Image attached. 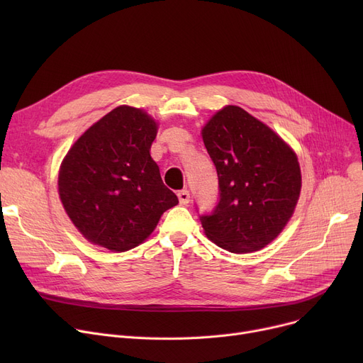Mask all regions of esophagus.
<instances>
[{
    "label": "esophagus",
    "mask_w": 363,
    "mask_h": 363,
    "mask_svg": "<svg viewBox=\"0 0 363 363\" xmlns=\"http://www.w3.org/2000/svg\"><path fill=\"white\" fill-rule=\"evenodd\" d=\"M178 199H179L181 204H188V201H189V191H188V189H181V191H178Z\"/></svg>",
    "instance_id": "obj_1"
}]
</instances>
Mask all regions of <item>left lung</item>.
<instances>
[{
    "label": "left lung",
    "mask_w": 363,
    "mask_h": 363,
    "mask_svg": "<svg viewBox=\"0 0 363 363\" xmlns=\"http://www.w3.org/2000/svg\"><path fill=\"white\" fill-rule=\"evenodd\" d=\"M219 179V200L200 215L206 235L231 253L263 249L284 230L297 204L301 175L294 151L238 106L203 128Z\"/></svg>",
    "instance_id": "left-lung-1"
}]
</instances>
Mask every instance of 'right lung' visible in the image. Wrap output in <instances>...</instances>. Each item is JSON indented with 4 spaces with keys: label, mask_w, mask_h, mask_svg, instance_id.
<instances>
[{
    "label": "right lung",
    "mask_w": 363,
    "mask_h": 363,
    "mask_svg": "<svg viewBox=\"0 0 363 363\" xmlns=\"http://www.w3.org/2000/svg\"><path fill=\"white\" fill-rule=\"evenodd\" d=\"M157 125L140 108L119 106L73 144L59 174L65 211L94 244L126 252L143 242L178 197L150 156Z\"/></svg>",
    "instance_id": "obj_1"
}]
</instances>
